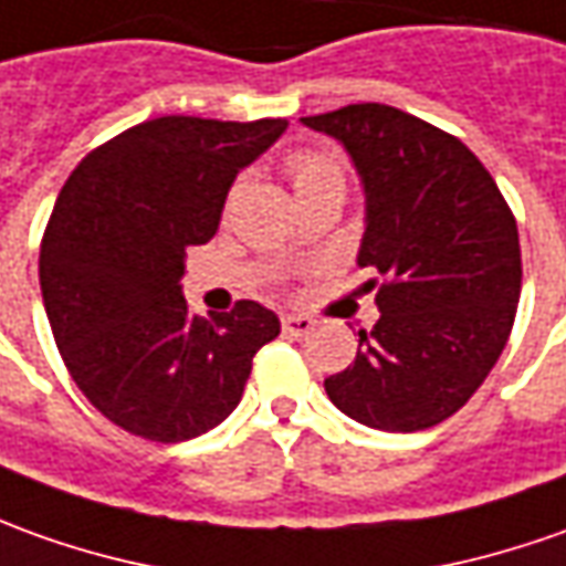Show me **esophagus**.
<instances>
[{
    "label": "esophagus",
    "instance_id": "1",
    "mask_svg": "<svg viewBox=\"0 0 566 566\" xmlns=\"http://www.w3.org/2000/svg\"><path fill=\"white\" fill-rule=\"evenodd\" d=\"M282 328L287 337H306V334L315 328V322L310 318V315L291 313V315H282Z\"/></svg>",
    "mask_w": 566,
    "mask_h": 566
}]
</instances>
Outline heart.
<instances>
[{
  "label": "heart",
  "instance_id": "1",
  "mask_svg": "<svg viewBox=\"0 0 566 566\" xmlns=\"http://www.w3.org/2000/svg\"><path fill=\"white\" fill-rule=\"evenodd\" d=\"M287 172H291V179H294L297 195L310 191V188L328 186V182H340V186H344V167L334 160L332 154L313 151V148H300V151L291 154V157H287ZM238 188H241V182H234L232 186L229 198H226V207H232Z\"/></svg>",
  "mask_w": 566,
  "mask_h": 566
}]
</instances>
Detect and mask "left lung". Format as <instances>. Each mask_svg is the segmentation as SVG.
<instances>
[{
	"mask_svg": "<svg viewBox=\"0 0 566 566\" xmlns=\"http://www.w3.org/2000/svg\"><path fill=\"white\" fill-rule=\"evenodd\" d=\"M300 120L353 157L365 188L359 266L380 275L368 282L380 318L325 394L365 428H433L509 344L524 275L514 213L461 138L399 107L368 102Z\"/></svg>",
	"mask_w": 566,
	"mask_h": 566,
	"instance_id": "1",
	"label": "left lung"
}]
</instances>
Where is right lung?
Instances as JSON below:
<instances>
[{"instance_id":"right-lung-1","label":"right lung","mask_w":566,"mask_h":566,"mask_svg":"<svg viewBox=\"0 0 566 566\" xmlns=\"http://www.w3.org/2000/svg\"><path fill=\"white\" fill-rule=\"evenodd\" d=\"M284 126L157 117L67 176L42 234V303L71 378L117 428L154 443L213 430L282 332L253 300L195 315L179 282L188 248L217 234L234 176Z\"/></svg>"}]
</instances>
